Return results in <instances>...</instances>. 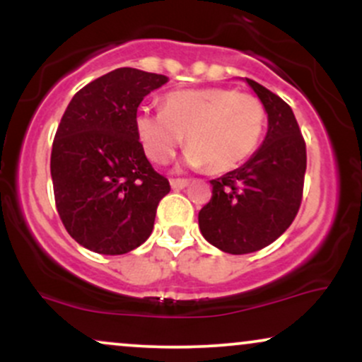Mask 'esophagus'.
Wrapping results in <instances>:
<instances>
[{"label": "esophagus", "instance_id": "34e87169", "mask_svg": "<svg viewBox=\"0 0 362 362\" xmlns=\"http://www.w3.org/2000/svg\"><path fill=\"white\" fill-rule=\"evenodd\" d=\"M170 185H172L173 190H182L189 185V180H185V178H172V180H170Z\"/></svg>", "mask_w": 362, "mask_h": 362}]
</instances>
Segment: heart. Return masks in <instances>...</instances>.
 <instances>
[{
	"mask_svg": "<svg viewBox=\"0 0 362 362\" xmlns=\"http://www.w3.org/2000/svg\"><path fill=\"white\" fill-rule=\"evenodd\" d=\"M264 127L262 102L233 88L172 91L163 109L143 105L136 114V132L149 160L167 163L185 136V163L206 165L211 173L230 172L250 158Z\"/></svg>",
	"mask_w": 362,
	"mask_h": 362,
	"instance_id": "1",
	"label": "heart"
}]
</instances>
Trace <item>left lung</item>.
<instances>
[{
	"instance_id": "8db88e82",
	"label": "left lung",
	"mask_w": 362,
	"mask_h": 362,
	"mask_svg": "<svg viewBox=\"0 0 362 362\" xmlns=\"http://www.w3.org/2000/svg\"><path fill=\"white\" fill-rule=\"evenodd\" d=\"M267 114V134L242 167L211 180L213 197L199 211V228L211 245L233 255L276 242L296 218L306 172V144L291 107L248 80Z\"/></svg>"
}]
</instances>
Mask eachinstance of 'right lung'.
Wrapping results in <instances>:
<instances>
[{"label": "right lung", "instance_id": "1", "mask_svg": "<svg viewBox=\"0 0 362 362\" xmlns=\"http://www.w3.org/2000/svg\"><path fill=\"white\" fill-rule=\"evenodd\" d=\"M163 74L119 68L78 91L51 153L57 213L78 243L122 255L148 240L170 184L155 172L136 132V114Z\"/></svg>", "mask_w": 362, "mask_h": 362}]
</instances>
